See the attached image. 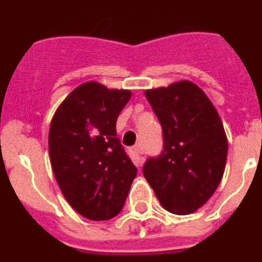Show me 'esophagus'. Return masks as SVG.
Masks as SVG:
<instances>
[{"mask_svg":"<svg viewBox=\"0 0 262 262\" xmlns=\"http://www.w3.org/2000/svg\"><path fill=\"white\" fill-rule=\"evenodd\" d=\"M131 152H133L134 159L136 160V163L142 164L143 163V157H142V148H140V145H135V147L131 149Z\"/></svg>","mask_w":262,"mask_h":262,"instance_id":"esophagus-1","label":"esophagus"}]
</instances>
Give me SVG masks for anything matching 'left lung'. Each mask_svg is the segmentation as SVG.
<instances>
[{
  "label": "left lung",
  "mask_w": 262,
  "mask_h": 262,
  "mask_svg": "<svg viewBox=\"0 0 262 262\" xmlns=\"http://www.w3.org/2000/svg\"><path fill=\"white\" fill-rule=\"evenodd\" d=\"M163 127L164 151L148 159L145 180L166 211L187 215L215 193L226 168L228 142L210 98L189 80L145 90Z\"/></svg>",
  "instance_id": "1"
}]
</instances>
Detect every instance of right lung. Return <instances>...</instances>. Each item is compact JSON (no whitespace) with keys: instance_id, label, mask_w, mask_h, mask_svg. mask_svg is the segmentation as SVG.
I'll use <instances>...</instances> for the list:
<instances>
[{"instance_id":"add662e5","label":"right lung","mask_w":262,"mask_h":262,"mask_svg":"<svg viewBox=\"0 0 262 262\" xmlns=\"http://www.w3.org/2000/svg\"><path fill=\"white\" fill-rule=\"evenodd\" d=\"M129 98L131 90L88 81L72 90L51 120L53 174L72 209L90 221L119 214L138 172L115 131Z\"/></svg>"}]
</instances>
